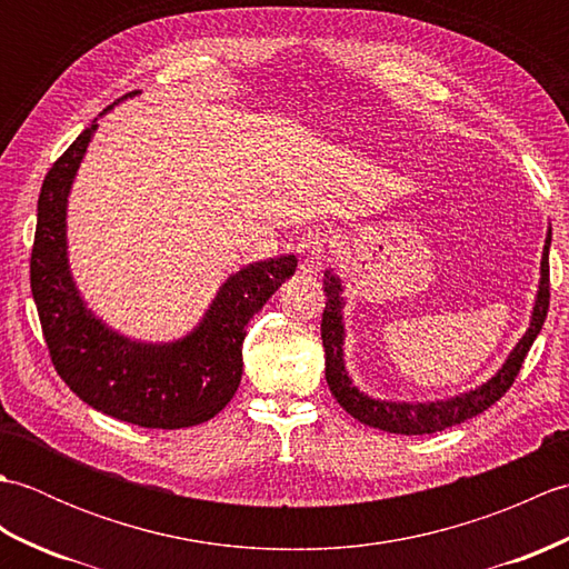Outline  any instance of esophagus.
I'll use <instances>...</instances> for the list:
<instances>
[{
    "mask_svg": "<svg viewBox=\"0 0 569 569\" xmlns=\"http://www.w3.org/2000/svg\"><path fill=\"white\" fill-rule=\"evenodd\" d=\"M325 234L318 229H308V232L298 241V257H300V271L303 273H320L322 257H325Z\"/></svg>",
    "mask_w": 569,
    "mask_h": 569,
    "instance_id": "obj_1",
    "label": "esophagus"
}]
</instances>
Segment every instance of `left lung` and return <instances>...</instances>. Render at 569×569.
<instances>
[{
  "label": "left lung",
  "instance_id": "1",
  "mask_svg": "<svg viewBox=\"0 0 569 569\" xmlns=\"http://www.w3.org/2000/svg\"><path fill=\"white\" fill-rule=\"evenodd\" d=\"M550 239L552 229H548L546 247H542V259H540V283L536 293L533 312H530L528 330L516 342L511 355L506 357L501 369L493 373L489 381H485L477 389L467 393H459L452 398H445V401H426V403H410V401H383V398H373L365 391H359L355 381L349 379V371L345 367V320H342V281L340 276L332 271H325V312H322V347H325V379L332 396L337 398L349 416H355L365 426L379 428L386 432L396 435H430L440 432L452 426H459L469 418L485 413L489 406H493L499 398L511 389L516 373L521 371L523 359L528 349L533 347L536 337L542 330V322L548 316L550 306V266H548V253H550Z\"/></svg>",
  "mask_w": 569,
  "mask_h": 569
}]
</instances>
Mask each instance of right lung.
<instances>
[{"mask_svg": "<svg viewBox=\"0 0 569 569\" xmlns=\"http://www.w3.org/2000/svg\"><path fill=\"white\" fill-rule=\"evenodd\" d=\"M94 131L98 119L46 173L39 196L31 293L48 352L70 391L104 416L139 428L200 426L232 401L244 369L247 322L296 273L298 261L288 253L229 276L202 320L180 340L141 342L112 330L88 308L68 261V196Z\"/></svg>", "mask_w": 569, "mask_h": 569, "instance_id": "obj_1", "label": "right lung"}]
</instances>
